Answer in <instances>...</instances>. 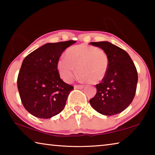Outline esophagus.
Here are the masks:
<instances>
[{
  "instance_id": "1",
  "label": "esophagus",
  "mask_w": 155,
  "mask_h": 155,
  "mask_svg": "<svg viewBox=\"0 0 155 155\" xmlns=\"http://www.w3.org/2000/svg\"><path fill=\"white\" fill-rule=\"evenodd\" d=\"M84 87V85H76L75 86H74V88L75 89H83Z\"/></svg>"
}]
</instances>
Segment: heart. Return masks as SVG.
<instances>
[{
    "mask_svg": "<svg viewBox=\"0 0 155 155\" xmlns=\"http://www.w3.org/2000/svg\"><path fill=\"white\" fill-rule=\"evenodd\" d=\"M109 64V56L103 49L80 44L65 51V57L57 62V70L63 80L69 82L77 72L81 81L98 83L105 78Z\"/></svg>",
    "mask_w": 155,
    "mask_h": 155,
    "instance_id": "1",
    "label": "heart"
}]
</instances>
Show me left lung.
Returning a JSON list of instances; mask_svg holds the SVG:
<instances>
[{
  "label": "left lung",
  "instance_id": "left-lung-1",
  "mask_svg": "<svg viewBox=\"0 0 155 155\" xmlns=\"http://www.w3.org/2000/svg\"><path fill=\"white\" fill-rule=\"evenodd\" d=\"M90 44L107 52L109 64L105 78L96 85V94L90 103L103 115L120 114L132 103L135 95L138 81L135 65L124 50L111 43L98 41Z\"/></svg>",
  "mask_w": 155,
  "mask_h": 155
}]
</instances>
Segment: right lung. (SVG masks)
Segmentation results:
<instances>
[{
  "mask_svg": "<svg viewBox=\"0 0 155 155\" xmlns=\"http://www.w3.org/2000/svg\"><path fill=\"white\" fill-rule=\"evenodd\" d=\"M75 42L46 44L23 60L18 76V89L23 106L34 116L51 118L64 109L74 87L61 79L57 62L64 50Z\"/></svg>",
  "mask_w": 155,
  "mask_h": 155,
  "instance_id": "add662e5",
  "label": "right lung"
}]
</instances>
